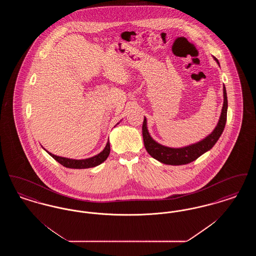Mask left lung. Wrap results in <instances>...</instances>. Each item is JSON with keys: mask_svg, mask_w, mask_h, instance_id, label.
<instances>
[{"mask_svg": "<svg viewBox=\"0 0 256 256\" xmlns=\"http://www.w3.org/2000/svg\"><path fill=\"white\" fill-rule=\"evenodd\" d=\"M214 60L220 65L219 61L214 58ZM226 113H228V96L226 90L224 86V104L220 112L219 122L217 124L214 130L207 135L206 137L198 143L189 145V146H182V148H170V146H163L158 143L156 140L148 134V126H146V117L144 118L143 126H142V134H143V140L144 145L146 148V152L148 154L159 162L167 164V165H184L188 164L196 158H198L202 154L211 150L213 146L219 140L220 136L222 134L226 122Z\"/></svg>", "mask_w": 256, "mask_h": 256, "instance_id": "left-lung-1", "label": "left lung"}]
</instances>
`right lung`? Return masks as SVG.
Wrapping results in <instances>:
<instances>
[{"mask_svg":"<svg viewBox=\"0 0 256 256\" xmlns=\"http://www.w3.org/2000/svg\"><path fill=\"white\" fill-rule=\"evenodd\" d=\"M45 150L49 154L52 158L56 159L58 163H60L61 165H63L66 168H70V169H87V168L96 167V166L102 164L104 161L106 160V158L110 156V141H108L106 146H104L102 152H100V154H98L97 156H92V158L86 159H72L62 158V156H54V154H50L47 150Z\"/></svg>","mask_w":256,"mask_h":256,"instance_id":"1","label":"right lung"}]
</instances>
